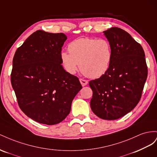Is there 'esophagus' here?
Listing matches in <instances>:
<instances>
[{
    "label": "esophagus",
    "mask_w": 157,
    "mask_h": 157,
    "mask_svg": "<svg viewBox=\"0 0 157 157\" xmlns=\"http://www.w3.org/2000/svg\"><path fill=\"white\" fill-rule=\"evenodd\" d=\"M79 82H80V83H81V84L82 85V86H86V85L88 83L87 80L84 79H82V78L79 79Z\"/></svg>",
    "instance_id": "obj_1"
}]
</instances>
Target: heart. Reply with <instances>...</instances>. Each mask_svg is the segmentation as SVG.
Wrapping results in <instances>:
<instances>
[{
  "label": "heart",
  "instance_id": "b5f03b06",
  "mask_svg": "<svg viewBox=\"0 0 157 157\" xmlns=\"http://www.w3.org/2000/svg\"><path fill=\"white\" fill-rule=\"evenodd\" d=\"M68 52L60 53V60L65 70L74 74L79 68L89 78H97L109 70L112 59V47L105 39L91 37L76 39L68 47Z\"/></svg>",
  "mask_w": 157,
  "mask_h": 157
}]
</instances>
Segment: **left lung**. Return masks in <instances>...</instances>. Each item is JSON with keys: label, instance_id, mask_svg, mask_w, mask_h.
I'll list each match as a JSON object with an SVG mask.
<instances>
[{"label": "left lung", "instance_id": "8db88e82", "mask_svg": "<svg viewBox=\"0 0 157 157\" xmlns=\"http://www.w3.org/2000/svg\"><path fill=\"white\" fill-rule=\"evenodd\" d=\"M112 47L109 70L91 80L90 105L93 113L104 120L118 119L140 102L148 70L141 44L126 31L112 28L103 31Z\"/></svg>", "mask_w": 157, "mask_h": 157}]
</instances>
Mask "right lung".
<instances>
[{"label": "right lung", "instance_id": "right-lung-1", "mask_svg": "<svg viewBox=\"0 0 157 157\" xmlns=\"http://www.w3.org/2000/svg\"><path fill=\"white\" fill-rule=\"evenodd\" d=\"M66 35L38 30L31 34L13 58L11 83L23 113L47 125L61 122L82 86L78 77L61 64Z\"/></svg>", "mask_w": 157, "mask_h": 157}]
</instances>
